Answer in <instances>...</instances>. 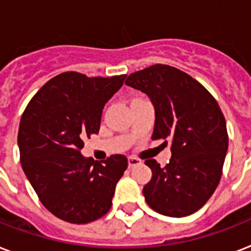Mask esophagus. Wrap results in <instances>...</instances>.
Instances as JSON below:
<instances>
[{
	"instance_id": "34e87169",
	"label": "esophagus",
	"mask_w": 251,
	"mask_h": 251,
	"mask_svg": "<svg viewBox=\"0 0 251 251\" xmlns=\"http://www.w3.org/2000/svg\"><path fill=\"white\" fill-rule=\"evenodd\" d=\"M127 163H129V168H133L135 167V165H139L142 163L139 159H137V157H129L127 159Z\"/></svg>"
}]
</instances>
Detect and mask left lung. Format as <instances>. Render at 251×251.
I'll list each match as a JSON object with an SVG mask.
<instances>
[{
    "mask_svg": "<svg viewBox=\"0 0 251 251\" xmlns=\"http://www.w3.org/2000/svg\"><path fill=\"white\" fill-rule=\"evenodd\" d=\"M125 83L151 99L152 141L171 145L165 167L153 159L145 161L152 171L143 187L146 202L171 218L194 214L218 187L228 150L226 118L218 101L198 80L168 65L133 73Z\"/></svg>",
    "mask_w": 251,
    "mask_h": 251,
    "instance_id": "obj_1",
    "label": "left lung"
}]
</instances>
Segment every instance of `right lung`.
<instances>
[{"mask_svg": "<svg viewBox=\"0 0 251 251\" xmlns=\"http://www.w3.org/2000/svg\"><path fill=\"white\" fill-rule=\"evenodd\" d=\"M125 78L62 73L41 87L23 112L18 131L22 168L40 202L61 220L87 224L112 206L127 159L112 155L100 163L80 150L84 138L99 133L104 105Z\"/></svg>", "mask_w": 251, "mask_h": 251, "instance_id": "right-lung-1", "label": "right lung"}]
</instances>
